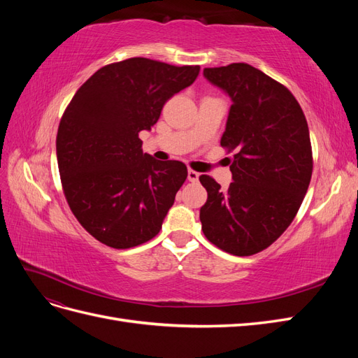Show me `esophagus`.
<instances>
[{"label":"esophagus","mask_w":358,"mask_h":358,"mask_svg":"<svg viewBox=\"0 0 358 358\" xmlns=\"http://www.w3.org/2000/svg\"><path fill=\"white\" fill-rule=\"evenodd\" d=\"M199 176H200V173H197V171H194V170H188V180L189 182H197L199 180Z\"/></svg>","instance_id":"esophagus-1"}]
</instances>
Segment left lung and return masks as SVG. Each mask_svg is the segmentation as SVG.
Instances as JSON below:
<instances>
[{"mask_svg": "<svg viewBox=\"0 0 358 358\" xmlns=\"http://www.w3.org/2000/svg\"><path fill=\"white\" fill-rule=\"evenodd\" d=\"M203 76L231 99L221 146L236 149V155L227 189L200 176L208 191L201 230L225 252L252 255L288 229L306 196L312 176L308 122L294 95L249 64L204 69Z\"/></svg>", "mask_w": 358, "mask_h": 358, "instance_id": "8db88e82", "label": "left lung"}]
</instances>
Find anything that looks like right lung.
<instances>
[{"label": "right lung", "mask_w": 358, "mask_h": 358, "mask_svg": "<svg viewBox=\"0 0 358 358\" xmlns=\"http://www.w3.org/2000/svg\"><path fill=\"white\" fill-rule=\"evenodd\" d=\"M199 66L129 58L94 73L59 122L57 158L64 194L83 229L128 249L155 237L188 171L180 161L143 154L166 101L188 88Z\"/></svg>", "instance_id": "1"}]
</instances>
